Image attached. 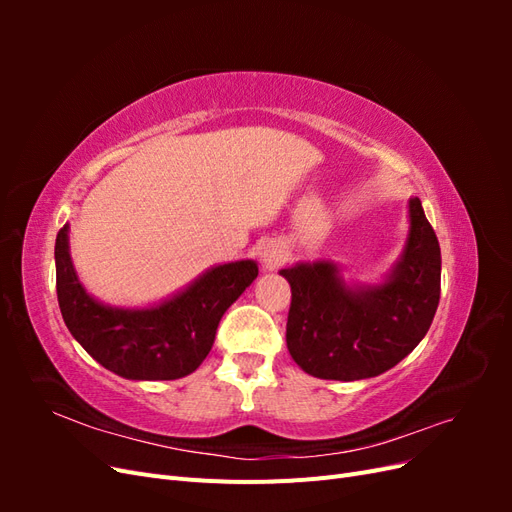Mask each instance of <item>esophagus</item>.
I'll return each instance as SVG.
<instances>
[{
	"label": "esophagus",
	"instance_id": "obj_1",
	"mask_svg": "<svg viewBox=\"0 0 512 512\" xmlns=\"http://www.w3.org/2000/svg\"><path fill=\"white\" fill-rule=\"evenodd\" d=\"M258 258H260L262 271H275L286 262V250L277 241H269L260 247Z\"/></svg>",
	"mask_w": 512,
	"mask_h": 512
}]
</instances>
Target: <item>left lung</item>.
Masks as SVG:
<instances>
[{
  "instance_id": "obj_1",
  "label": "left lung",
  "mask_w": 512,
  "mask_h": 512,
  "mask_svg": "<svg viewBox=\"0 0 512 512\" xmlns=\"http://www.w3.org/2000/svg\"><path fill=\"white\" fill-rule=\"evenodd\" d=\"M399 260L380 284H346L331 260L282 269L290 290L288 352L309 376L363 380L408 356L431 327L440 301V243L418 198Z\"/></svg>"
}]
</instances>
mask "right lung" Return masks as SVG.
I'll return each instance as SVG.
<instances>
[{"mask_svg":"<svg viewBox=\"0 0 512 512\" xmlns=\"http://www.w3.org/2000/svg\"><path fill=\"white\" fill-rule=\"evenodd\" d=\"M70 226L55 239L57 301L72 337L113 374L177 380L207 359L226 309L258 277L254 260L211 267L151 307H113L91 297L70 258Z\"/></svg>","mask_w":512,"mask_h":512,"instance_id":"1","label":"right lung"}]
</instances>
